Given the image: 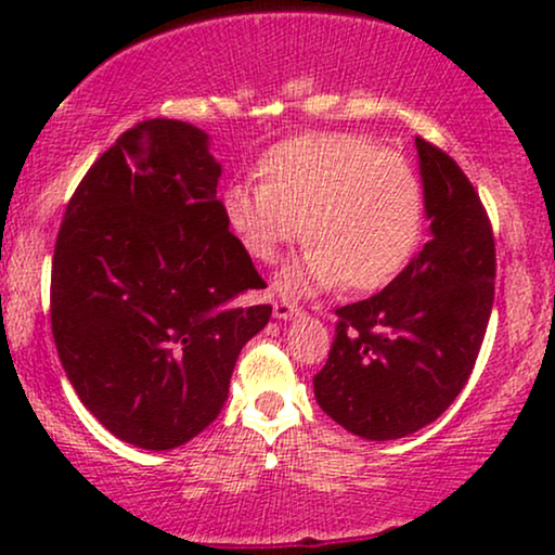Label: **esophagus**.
<instances>
[{
	"mask_svg": "<svg viewBox=\"0 0 555 555\" xmlns=\"http://www.w3.org/2000/svg\"><path fill=\"white\" fill-rule=\"evenodd\" d=\"M272 315L280 318V321H287V318L300 315V308L295 306V302H291V300H278L275 306H272Z\"/></svg>",
	"mask_w": 555,
	"mask_h": 555,
	"instance_id": "esophagus-1",
	"label": "esophagus"
}]
</instances>
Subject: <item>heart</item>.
I'll use <instances>...</instances> for the list:
<instances>
[{
  "mask_svg": "<svg viewBox=\"0 0 555 555\" xmlns=\"http://www.w3.org/2000/svg\"><path fill=\"white\" fill-rule=\"evenodd\" d=\"M260 186H232L224 217L255 262L272 264L302 234L308 253L280 272L283 293H371L420 245L424 192L414 166L356 133H308L260 162Z\"/></svg>",
  "mask_w": 555,
  "mask_h": 555,
  "instance_id": "1",
  "label": "heart"
}]
</instances>
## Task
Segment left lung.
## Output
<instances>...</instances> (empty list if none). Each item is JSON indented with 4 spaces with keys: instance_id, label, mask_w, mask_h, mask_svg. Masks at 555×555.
Wrapping results in <instances>:
<instances>
[{
    "instance_id": "1",
    "label": "left lung",
    "mask_w": 555,
    "mask_h": 555,
    "mask_svg": "<svg viewBox=\"0 0 555 555\" xmlns=\"http://www.w3.org/2000/svg\"><path fill=\"white\" fill-rule=\"evenodd\" d=\"M429 242L374 298L336 310L315 399L371 442L414 435L465 389L495 295V240L475 186L416 135Z\"/></svg>"
}]
</instances>
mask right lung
<instances>
[{
  "label": "right lung",
  "instance_id": "1",
  "mask_svg": "<svg viewBox=\"0 0 555 555\" xmlns=\"http://www.w3.org/2000/svg\"><path fill=\"white\" fill-rule=\"evenodd\" d=\"M209 135L169 118L120 135L75 189L52 255V336L111 435L173 450L222 412L242 346L270 306L217 199Z\"/></svg>",
  "mask_w": 555,
  "mask_h": 555
}]
</instances>
